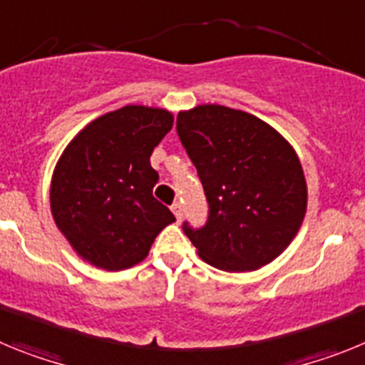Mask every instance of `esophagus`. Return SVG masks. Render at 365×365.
Here are the masks:
<instances>
[{"mask_svg": "<svg viewBox=\"0 0 365 365\" xmlns=\"http://www.w3.org/2000/svg\"><path fill=\"white\" fill-rule=\"evenodd\" d=\"M172 212H173V215L177 217V221H180V219H182V205H180V202H173Z\"/></svg>", "mask_w": 365, "mask_h": 365, "instance_id": "obj_1", "label": "esophagus"}]
</instances>
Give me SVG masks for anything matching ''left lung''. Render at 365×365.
<instances>
[{"label": "left lung", "mask_w": 365, "mask_h": 365, "mask_svg": "<svg viewBox=\"0 0 365 365\" xmlns=\"http://www.w3.org/2000/svg\"><path fill=\"white\" fill-rule=\"evenodd\" d=\"M177 133L210 206L201 230L185 225L199 257L225 272L269 265L292 243L307 212L294 148L265 120L217 104L179 111Z\"/></svg>", "instance_id": "8db88e82"}]
</instances>
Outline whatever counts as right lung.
Segmentation results:
<instances>
[{
	"mask_svg": "<svg viewBox=\"0 0 365 365\" xmlns=\"http://www.w3.org/2000/svg\"><path fill=\"white\" fill-rule=\"evenodd\" d=\"M173 113L124 106L95 118L62 151L51 179V214L74 252L96 269L124 270L150 254L175 221L153 197V148Z\"/></svg>",
	"mask_w": 365,
	"mask_h": 365,
	"instance_id": "right-lung-1",
	"label": "right lung"
}]
</instances>
